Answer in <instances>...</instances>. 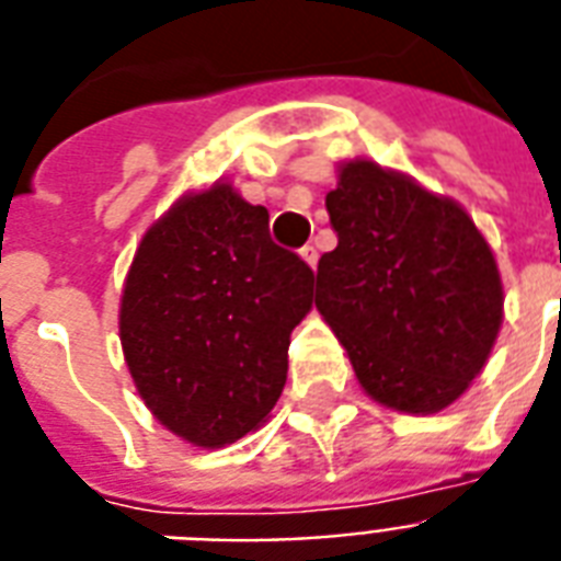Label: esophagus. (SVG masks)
<instances>
[{
	"label": "esophagus",
	"mask_w": 561,
	"mask_h": 561,
	"mask_svg": "<svg viewBox=\"0 0 561 561\" xmlns=\"http://www.w3.org/2000/svg\"><path fill=\"white\" fill-rule=\"evenodd\" d=\"M301 260L310 268H316V263H319V251H316V245H304V249H301Z\"/></svg>",
	"instance_id": "1"
}]
</instances>
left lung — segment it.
Here are the masks:
<instances>
[{
  "instance_id": "1",
  "label": "left lung",
  "mask_w": 561,
  "mask_h": 561,
  "mask_svg": "<svg viewBox=\"0 0 561 561\" xmlns=\"http://www.w3.org/2000/svg\"><path fill=\"white\" fill-rule=\"evenodd\" d=\"M324 204L340 242L319 260L316 310L371 401L442 412L501 333L492 245L462 204L366 158L340 163Z\"/></svg>"
}]
</instances>
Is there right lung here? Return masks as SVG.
Masks as SVG:
<instances>
[{
  "label": "right lung",
  "instance_id": "right-lung-1",
  "mask_svg": "<svg viewBox=\"0 0 561 561\" xmlns=\"http://www.w3.org/2000/svg\"><path fill=\"white\" fill-rule=\"evenodd\" d=\"M316 275L228 181L181 195L134 251L119 301L125 366L151 415L195 447L233 445L286 383Z\"/></svg>",
  "mask_w": 561,
  "mask_h": 561
}]
</instances>
